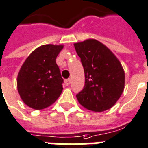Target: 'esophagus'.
Masks as SVG:
<instances>
[{
  "label": "esophagus",
  "mask_w": 148,
  "mask_h": 148,
  "mask_svg": "<svg viewBox=\"0 0 148 148\" xmlns=\"http://www.w3.org/2000/svg\"><path fill=\"white\" fill-rule=\"evenodd\" d=\"M64 84L66 86H69L71 84V79H67L64 80Z\"/></svg>",
  "instance_id": "34e87169"
}]
</instances>
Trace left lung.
<instances>
[{
	"mask_svg": "<svg viewBox=\"0 0 148 148\" xmlns=\"http://www.w3.org/2000/svg\"><path fill=\"white\" fill-rule=\"evenodd\" d=\"M80 57L85 84L76 95L79 103L93 112L112 107L122 95L125 75L121 64L108 48L94 39L74 44Z\"/></svg>",
	"mask_w": 148,
	"mask_h": 148,
	"instance_id": "left-lung-1",
	"label": "left lung"
}]
</instances>
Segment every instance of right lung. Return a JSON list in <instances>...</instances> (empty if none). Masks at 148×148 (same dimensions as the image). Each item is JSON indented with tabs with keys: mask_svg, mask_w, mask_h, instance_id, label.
<instances>
[{
	"mask_svg": "<svg viewBox=\"0 0 148 148\" xmlns=\"http://www.w3.org/2000/svg\"><path fill=\"white\" fill-rule=\"evenodd\" d=\"M63 45L40 46L28 56L17 76V90L26 105L40 110L52 105L62 92L64 79L56 59Z\"/></svg>",
	"mask_w": 148,
	"mask_h": 148,
	"instance_id": "obj_1",
	"label": "right lung"
}]
</instances>
